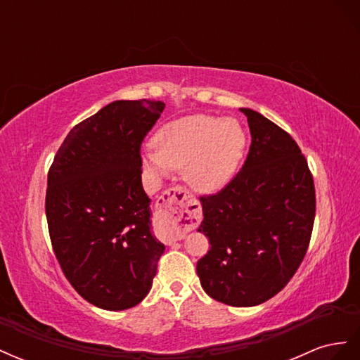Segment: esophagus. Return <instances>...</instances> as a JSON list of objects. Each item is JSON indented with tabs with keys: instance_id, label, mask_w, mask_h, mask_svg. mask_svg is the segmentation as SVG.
<instances>
[{
	"instance_id": "1",
	"label": "esophagus",
	"mask_w": 360,
	"mask_h": 360,
	"mask_svg": "<svg viewBox=\"0 0 360 360\" xmlns=\"http://www.w3.org/2000/svg\"><path fill=\"white\" fill-rule=\"evenodd\" d=\"M200 205L189 191L174 186L163 192L156 202V219L167 243L179 242L197 225Z\"/></svg>"
}]
</instances>
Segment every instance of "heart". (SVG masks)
Here are the masks:
<instances>
[{"label": "heart", "instance_id": "obj_1", "mask_svg": "<svg viewBox=\"0 0 360 360\" xmlns=\"http://www.w3.org/2000/svg\"><path fill=\"white\" fill-rule=\"evenodd\" d=\"M245 146V132L234 118L189 115L158 130L155 147L143 153V165L153 179L183 168L184 180L195 191L213 193L234 176Z\"/></svg>", "mask_w": 360, "mask_h": 360}]
</instances>
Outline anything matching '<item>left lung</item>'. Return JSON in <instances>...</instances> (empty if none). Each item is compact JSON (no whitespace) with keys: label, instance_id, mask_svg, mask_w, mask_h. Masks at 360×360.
Returning a JSON list of instances; mask_svg holds the SVG:
<instances>
[{"label":"left lung","instance_id":"1","mask_svg":"<svg viewBox=\"0 0 360 360\" xmlns=\"http://www.w3.org/2000/svg\"><path fill=\"white\" fill-rule=\"evenodd\" d=\"M240 111L252 143L237 176L200 200L198 231L212 248L197 263V274L214 300L255 307L288 284L307 254L315 188L296 141L259 112Z\"/></svg>","mask_w":360,"mask_h":360}]
</instances>
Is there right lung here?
I'll return each instance as SVG.
<instances>
[{
    "mask_svg": "<svg viewBox=\"0 0 360 360\" xmlns=\"http://www.w3.org/2000/svg\"><path fill=\"white\" fill-rule=\"evenodd\" d=\"M165 103L115 101L76 124L48 172L46 219L64 276L86 302L134 308L165 250L151 233L141 144Z\"/></svg>",
    "mask_w": 360,
    "mask_h": 360,
    "instance_id": "add662e5",
    "label": "right lung"
}]
</instances>
